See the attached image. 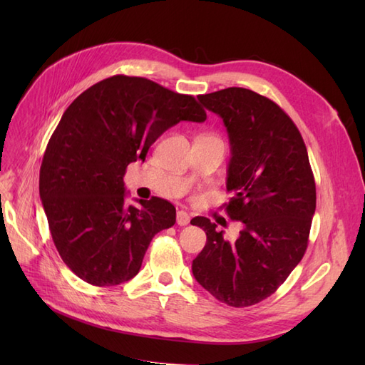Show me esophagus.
<instances>
[{
	"mask_svg": "<svg viewBox=\"0 0 365 365\" xmlns=\"http://www.w3.org/2000/svg\"><path fill=\"white\" fill-rule=\"evenodd\" d=\"M189 222H190V215L187 213V212H184V210H180V212L176 213V224L184 227V225H187Z\"/></svg>",
	"mask_w": 365,
	"mask_h": 365,
	"instance_id": "esophagus-1",
	"label": "esophagus"
}]
</instances>
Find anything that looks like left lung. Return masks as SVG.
<instances>
[{
	"mask_svg": "<svg viewBox=\"0 0 365 365\" xmlns=\"http://www.w3.org/2000/svg\"><path fill=\"white\" fill-rule=\"evenodd\" d=\"M227 128L231 158L225 205L240 220L236 240L196 216L207 244L192 263L196 282L219 302L256 304L274 294L303 259L317 205L314 173L300 130L283 109L247 88L197 96Z\"/></svg>",
	"mask_w": 365,
	"mask_h": 365,
	"instance_id": "8db88e82",
	"label": "left lung"
}]
</instances>
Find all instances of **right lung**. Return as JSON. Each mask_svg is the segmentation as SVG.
<instances>
[{
  "label": "right lung",
  "mask_w": 365,
  "mask_h": 365,
  "mask_svg": "<svg viewBox=\"0 0 365 365\" xmlns=\"http://www.w3.org/2000/svg\"><path fill=\"white\" fill-rule=\"evenodd\" d=\"M193 96L145 77L117 74L83 91L63 113L43 153L39 195L63 263L83 282L115 286L135 277L152 237L170 228L161 197L126 204L123 176L164 130L202 123Z\"/></svg>",
  "instance_id": "add662e5"
}]
</instances>
